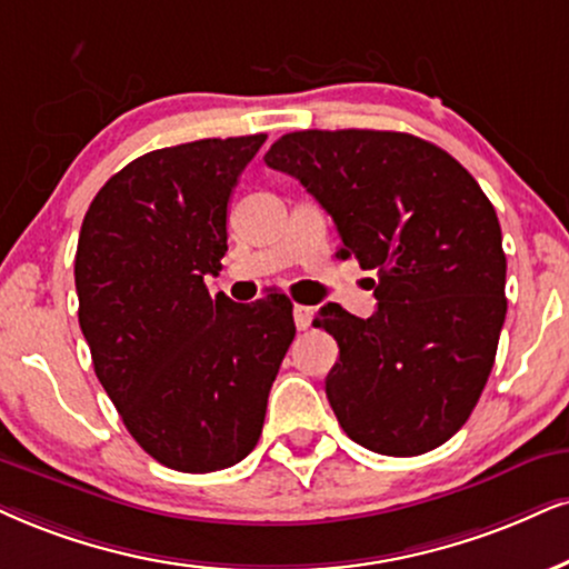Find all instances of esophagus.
Wrapping results in <instances>:
<instances>
[{
	"label": "esophagus",
	"instance_id": "esophagus-1",
	"mask_svg": "<svg viewBox=\"0 0 569 569\" xmlns=\"http://www.w3.org/2000/svg\"><path fill=\"white\" fill-rule=\"evenodd\" d=\"M292 317H296L298 329H308V327H311V319H313V308L296 306V308H292Z\"/></svg>",
	"mask_w": 569,
	"mask_h": 569
}]
</instances>
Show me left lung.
Segmentation results:
<instances>
[{
    "label": "left lung",
    "mask_w": 569,
    "mask_h": 569,
    "mask_svg": "<svg viewBox=\"0 0 569 569\" xmlns=\"http://www.w3.org/2000/svg\"><path fill=\"white\" fill-rule=\"evenodd\" d=\"M266 166L296 177L332 216L377 311L327 303L313 327L338 340L327 398L350 440L419 456L461 430L480 401L507 317L501 227L459 160L403 131H292Z\"/></svg>",
    "instance_id": "obj_1"
}]
</instances>
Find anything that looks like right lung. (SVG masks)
Returning <instances> with one entry per match:
<instances>
[{"mask_svg": "<svg viewBox=\"0 0 569 569\" xmlns=\"http://www.w3.org/2000/svg\"><path fill=\"white\" fill-rule=\"evenodd\" d=\"M266 134L198 139L131 160L91 200L76 250L79 325L126 430L179 472L242 461L296 338L292 303L250 306L206 277L227 252L231 189Z\"/></svg>", "mask_w": 569, "mask_h": 569, "instance_id": "obj_1", "label": "right lung"}]
</instances>
